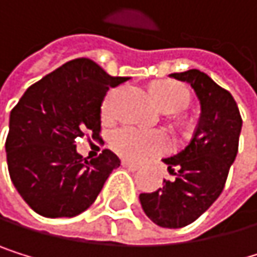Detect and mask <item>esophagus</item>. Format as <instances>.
<instances>
[{
	"label": "esophagus",
	"instance_id": "esophagus-1",
	"mask_svg": "<svg viewBox=\"0 0 257 257\" xmlns=\"http://www.w3.org/2000/svg\"><path fill=\"white\" fill-rule=\"evenodd\" d=\"M121 165L124 166V168H127V170H131V171H137L139 170V165L137 163H133V162H127V160H123L121 162Z\"/></svg>",
	"mask_w": 257,
	"mask_h": 257
}]
</instances>
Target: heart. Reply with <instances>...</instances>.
I'll use <instances>...</instances> for the list:
<instances>
[{
  "label": "heart",
  "mask_w": 257,
  "mask_h": 257,
  "mask_svg": "<svg viewBox=\"0 0 257 257\" xmlns=\"http://www.w3.org/2000/svg\"><path fill=\"white\" fill-rule=\"evenodd\" d=\"M117 89H112L101 103V115L106 120L115 117ZM156 103L165 112H179L190 101L188 89L176 81H160L153 86ZM112 150L123 159L142 162L168 148V139L160 133H150L134 126H123L111 136Z\"/></svg>",
  "instance_id": "obj_1"
}]
</instances>
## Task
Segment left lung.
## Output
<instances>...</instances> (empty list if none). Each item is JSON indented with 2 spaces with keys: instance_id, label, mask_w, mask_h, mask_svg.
I'll return each mask as SVG.
<instances>
[{
  "instance_id": "obj_1",
  "label": "left lung",
  "mask_w": 257,
  "mask_h": 257,
  "mask_svg": "<svg viewBox=\"0 0 257 257\" xmlns=\"http://www.w3.org/2000/svg\"><path fill=\"white\" fill-rule=\"evenodd\" d=\"M170 77L188 83L200 103V118L190 145L163 159L176 176L163 188L140 194L145 214L163 228H182L199 219L220 196L237 156L242 118L233 95L208 75L190 69Z\"/></svg>"
}]
</instances>
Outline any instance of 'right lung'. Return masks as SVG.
<instances>
[{
	"instance_id": "add662e5",
	"label": "right lung",
	"mask_w": 257,
	"mask_h": 257,
	"mask_svg": "<svg viewBox=\"0 0 257 257\" xmlns=\"http://www.w3.org/2000/svg\"><path fill=\"white\" fill-rule=\"evenodd\" d=\"M127 80L111 77L89 58H77L20 98L9 118L7 166L17 191L35 213L74 217L95 202L120 160L109 150L86 160L75 142L87 134L98 137L106 92Z\"/></svg>"
}]
</instances>
